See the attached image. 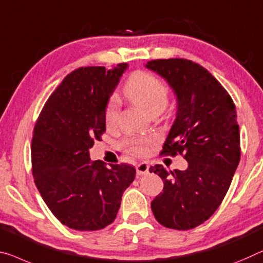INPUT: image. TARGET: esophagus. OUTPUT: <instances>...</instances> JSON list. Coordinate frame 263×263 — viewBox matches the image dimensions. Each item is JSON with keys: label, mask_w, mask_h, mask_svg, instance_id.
<instances>
[{"label": "esophagus", "mask_w": 263, "mask_h": 263, "mask_svg": "<svg viewBox=\"0 0 263 263\" xmlns=\"http://www.w3.org/2000/svg\"><path fill=\"white\" fill-rule=\"evenodd\" d=\"M136 173L139 175H147L149 173V165L147 162H141L139 164H136Z\"/></svg>", "instance_id": "obj_1"}]
</instances>
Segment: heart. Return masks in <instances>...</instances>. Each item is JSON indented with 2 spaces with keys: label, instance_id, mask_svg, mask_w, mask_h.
<instances>
[{
  "label": "heart",
  "instance_id": "1",
  "mask_svg": "<svg viewBox=\"0 0 263 263\" xmlns=\"http://www.w3.org/2000/svg\"><path fill=\"white\" fill-rule=\"evenodd\" d=\"M124 94L137 106L142 107L144 110L152 114L155 111H162L167 106L171 89L163 80L152 72L137 70L128 79L124 87ZM119 110L120 101L116 96H111L104 110V120L107 126H114L116 123ZM153 142H154L153 137H132L126 140L124 144L133 154L145 155L151 151Z\"/></svg>",
  "mask_w": 263,
  "mask_h": 263
}]
</instances>
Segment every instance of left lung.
<instances>
[{
	"label": "left lung",
	"instance_id": "1",
	"mask_svg": "<svg viewBox=\"0 0 263 263\" xmlns=\"http://www.w3.org/2000/svg\"><path fill=\"white\" fill-rule=\"evenodd\" d=\"M145 67L167 80L177 96L175 122L160 154L188 161L185 171L169 172L162 164L149 168L163 181L152 211L164 227L188 230L215 213L239 165L235 104L219 81L191 60H152Z\"/></svg>",
	"mask_w": 263,
	"mask_h": 263
}]
</instances>
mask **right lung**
<instances>
[{
	"label": "right lung",
	"mask_w": 263,
	"mask_h": 263,
	"mask_svg": "<svg viewBox=\"0 0 263 263\" xmlns=\"http://www.w3.org/2000/svg\"><path fill=\"white\" fill-rule=\"evenodd\" d=\"M81 67L68 74L44 103L31 140V172L43 201L62 224L99 230L115 220L135 168L91 161L89 148L106 132L108 100L126 70Z\"/></svg>",
	"instance_id": "right-lung-1"
}]
</instances>
